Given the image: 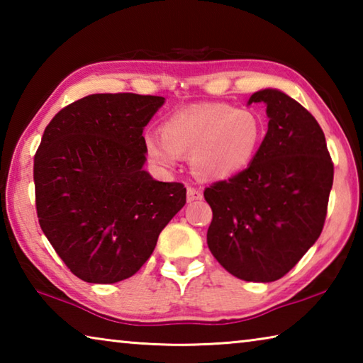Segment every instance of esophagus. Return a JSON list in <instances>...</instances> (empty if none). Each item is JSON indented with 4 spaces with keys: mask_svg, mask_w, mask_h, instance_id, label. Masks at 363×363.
Returning <instances> with one entry per match:
<instances>
[{
    "mask_svg": "<svg viewBox=\"0 0 363 363\" xmlns=\"http://www.w3.org/2000/svg\"><path fill=\"white\" fill-rule=\"evenodd\" d=\"M201 192L199 189L195 187H187V201L190 203V201H196V200H201Z\"/></svg>",
    "mask_w": 363,
    "mask_h": 363,
    "instance_id": "34e87169",
    "label": "esophagus"
}]
</instances>
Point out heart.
<instances>
[{
    "label": "heart",
    "instance_id": "heart-1",
    "mask_svg": "<svg viewBox=\"0 0 363 363\" xmlns=\"http://www.w3.org/2000/svg\"><path fill=\"white\" fill-rule=\"evenodd\" d=\"M162 138L145 136L153 163L169 168L189 153V167L201 181H224L247 169L259 150L264 123L255 110L232 104H200L163 121Z\"/></svg>",
    "mask_w": 363,
    "mask_h": 363
}]
</instances>
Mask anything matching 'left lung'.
Masks as SVG:
<instances>
[{"label": "left lung", "instance_id": "obj_1", "mask_svg": "<svg viewBox=\"0 0 363 363\" xmlns=\"http://www.w3.org/2000/svg\"><path fill=\"white\" fill-rule=\"evenodd\" d=\"M251 102L266 104V138L247 169L205 189L213 210L206 242L227 272L269 284L320 237L333 163L322 128L293 97L267 88Z\"/></svg>", "mask_w": 363, "mask_h": 363}]
</instances>
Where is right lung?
<instances>
[{
    "label": "right lung",
    "instance_id": "add662e5",
    "mask_svg": "<svg viewBox=\"0 0 363 363\" xmlns=\"http://www.w3.org/2000/svg\"><path fill=\"white\" fill-rule=\"evenodd\" d=\"M164 97L91 94L46 126L33 181L41 230L78 279H130L186 205V187L144 169V128Z\"/></svg>",
    "mask_w": 363,
    "mask_h": 363
}]
</instances>
